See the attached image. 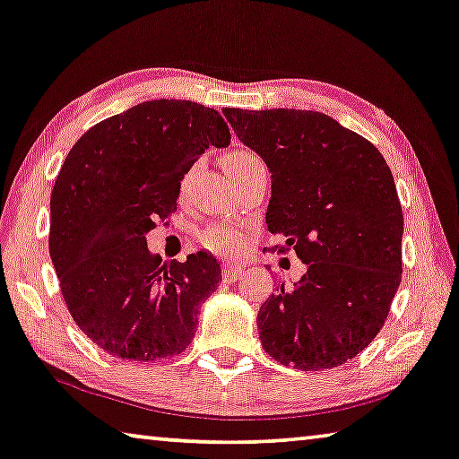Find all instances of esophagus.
<instances>
[{"instance_id":"34e87169","label":"esophagus","mask_w":459,"mask_h":459,"mask_svg":"<svg viewBox=\"0 0 459 459\" xmlns=\"http://www.w3.org/2000/svg\"><path fill=\"white\" fill-rule=\"evenodd\" d=\"M239 274H244V266H239V264H225L221 269L223 281H236Z\"/></svg>"}]
</instances>
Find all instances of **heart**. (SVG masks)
I'll return each instance as SVG.
<instances>
[{"label": "heart", "instance_id": "obj_1", "mask_svg": "<svg viewBox=\"0 0 459 459\" xmlns=\"http://www.w3.org/2000/svg\"><path fill=\"white\" fill-rule=\"evenodd\" d=\"M256 160L258 158L250 152H231L225 156L223 164H225V168H238V166L250 164V161H256ZM188 178H190V174L185 180H182V188H186ZM201 242L205 248L213 250V252L234 254L242 248L244 236L239 234L236 228H231V225H211V228H207L201 234Z\"/></svg>", "mask_w": 459, "mask_h": 459}]
</instances>
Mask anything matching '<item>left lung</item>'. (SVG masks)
Segmentation results:
<instances>
[{"label":"left lung","instance_id":"8db88e82","mask_svg":"<svg viewBox=\"0 0 459 459\" xmlns=\"http://www.w3.org/2000/svg\"><path fill=\"white\" fill-rule=\"evenodd\" d=\"M271 172L266 225L306 274L258 312L264 351L303 371L333 369L377 336L402 279V207L382 153L314 110L225 108Z\"/></svg>","mask_w":459,"mask_h":459}]
</instances>
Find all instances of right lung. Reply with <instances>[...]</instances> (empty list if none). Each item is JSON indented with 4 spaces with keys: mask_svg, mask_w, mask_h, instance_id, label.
Instances as JSON below:
<instances>
[{
    "mask_svg": "<svg viewBox=\"0 0 459 459\" xmlns=\"http://www.w3.org/2000/svg\"><path fill=\"white\" fill-rule=\"evenodd\" d=\"M230 139L217 110L161 98L104 118L67 153L51 193L48 252L74 322L108 355L161 361L193 341L220 264L196 252L161 266L145 234L176 209L190 166Z\"/></svg>",
    "mask_w": 459,
    "mask_h": 459,
    "instance_id": "add662e5",
    "label": "right lung"
}]
</instances>
